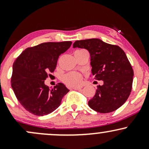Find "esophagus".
Wrapping results in <instances>:
<instances>
[{"label": "esophagus", "mask_w": 149, "mask_h": 149, "mask_svg": "<svg viewBox=\"0 0 149 149\" xmlns=\"http://www.w3.org/2000/svg\"><path fill=\"white\" fill-rule=\"evenodd\" d=\"M73 89L75 90H80L82 89V87H74Z\"/></svg>", "instance_id": "obj_1"}]
</instances>
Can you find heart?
Here are the masks:
<instances>
[{"mask_svg": "<svg viewBox=\"0 0 149 149\" xmlns=\"http://www.w3.org/2000/svg\"><path fill=\"white\" fill-rule=\"evenodd\" d=\"M83 50H85V49H78L75 52H78ZM82 80H83V76L79 73L77 72L68 73L64 75L62 77V81L67 86L70 87L79 85L82 83Z\"/></svg>", "mask_w": 149, "mask_h": 149, "instance_id": "1", "label": "heart"}]
</instances>
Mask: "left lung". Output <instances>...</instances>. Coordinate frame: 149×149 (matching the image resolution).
Listing matches in <instances>:
<instances>
[{
    "instance_id": "1",
    "label": "left lung",
    "mask_w": 149,
    "mask_h": 149,
    "mask_svg": "<svg viewBox=\"0 0 149 149\" xmlns=\"http://www.w3.org/2000/svg\"><path fill=\"white\" fill-rule=\"evenodd\" d=\"M73 47L88 49L92 75L95 80L104 81L88 102L89 107L102 113L114 111L120 107L130 95L134 76L124 51L119 46L99 38L76 40Z\"/></svg>"
}]
</instances>
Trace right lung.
<instances>
[{
	"label": "right lung",
	"mask_w": 149,
	"mask_h": 149,
	"mask_svg": "<svg viewBox=\"0 0 149 149\" xmlns=\"http://www.w3.org/2000/svg\"><path fill=\"white\" fill-rule=\"evenodd\" d=\"M71 43L43 42L24 49L15 61L12 88L19 103L31 113L42 116L53 112L69 92L63 83L49 88L45 80L47 73L55 69L59 55L66 52Z\"/></svg>",
	"instance_id": "add662e5"
}]
</instances>
